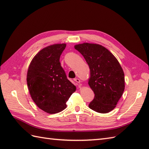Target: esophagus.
<instances>
[{"mask_svg":"<svg viewBox=\"0 0 149 149\" xmlns=\"http://www.w3.org/2000/svg\"><path fill=\"white\" fill-rule=\"evenodd\" d=\"M74 80L75 82H76V83H81L80 79H78V78H75Z\"/></svg>","mask_w":149,"mask_h":149,"instance_id":"1","label":"esophagus"}]
</instances>
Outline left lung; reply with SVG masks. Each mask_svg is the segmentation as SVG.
<instances>
[{
  "label": "left lung",
  "mask_w": 149,
  "mask_h": 149,
  "mask_svg": "<svg viewBox=\"0 0 149 149\" xmlns=\"http://www.w3.org/2000/svg\"><path fill=\"white\" fill-rule=\"evenodd\" d=\"M90 69L88 84L95 97L89 107L100 113L110 112L116 107L125 88L124 73L116 58L99 44L84 43L75 45Z\"/></svg>",
  "instance_id": "8db88e82"
}]
</instances>
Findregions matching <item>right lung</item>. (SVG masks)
Here are the masks:
<instances>
[{"instance_id": "1", "label": "right lung", "mask_w": 149, "mask_h": 149, "mask_svg": "<svg viewBox=\"0 0 149 149\" xmlns=\"http://www.w3.org/2000/svg\"><path fill=\"white\" fill-rule=\"evenodd\" d=\"M66 44H55L41 50L34 57L27 74L31 98L37 106L50 114L65 109L66 102L76 90L59 62Z\"/></svg>"}]
</instances>
